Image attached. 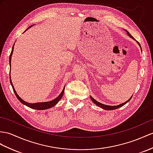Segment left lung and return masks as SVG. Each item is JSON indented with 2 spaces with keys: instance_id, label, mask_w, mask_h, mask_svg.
<instances>
[{
  "instance_id": "left-lung-1",
  "label": "left lung",
  "mask_w": 153,
  "mask_h": 153,
  "mask_svg": "<svg viewBox=\"0 0 153 153\" xmlns=\"http://www.w3.org/2000/svg\"><path fill=\"white\" fill-rule=\"evenodd\" d=\"M125 31L126 32V33H127V34L130 37V38H133L134 39V38L132 37V36H131V34H130V33L127 31V30H125ZM137 43H138V45H140V48H141V45H140V44L139 43V42H137ZM142 51V50H141ZM132 98V97H131ZM131 98L130 99H129L127 101H126L125 102H124V103H123V104H121V105H117V106H108V105H103V104H102V103H100V102H98V101H97V100H95V99H94V98L92 97L91 96V100L93 102H94L96 105H97L98 106H99V107H100L101 108H102V109H104V110H115V109H117V108H120V107H121V106H123V105H125V104H126L127 103L128 101H130V100L131 99Z\"/></svg>"
}]
</instances>
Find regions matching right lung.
Wrapping results in <instances>:
<instances>
[{
	"label": "right lung",
	"instance_id": "1",
	"mask_svg": "<svg viewBox=\"0 0 153 153\" xmlns=\"http://www.w3.org/2000/svg\"><path fill=\"white\" fill-rule=\"evenodd\" d=\"M13 45L12 47V52H11V54L10 55V64L11 65V59H12V54H13ZM10 83H11V85H12V88H13V90L14 91V94L15 95H16L17 98L18 99V100H19V101L23 103V105L27 106L30 108H33V109H35V110H46V109H48V108H52L53 107L54 105H56V104L58 103V102L59 101V100H60L62 97L63 95H64V89H65V88H64V89H63L62 93L60 94H59V95L58 97L56 98L55 99L51 100V101H48V102H37V103H28V102H25V100H23V99H22L19 96L17 95V94L16 93V90H15V89L13 88V85L12 84V80H11V79H10Z\"/></svg>",
	"mask_w": 153,
	"mask_h": 153
}]
</instances>
